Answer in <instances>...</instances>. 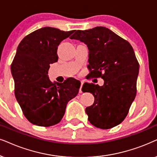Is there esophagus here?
<instances>
[{
    "instance_id": "esophagus-1",
    "label": "esophagus",
    "mask_w": 157,
    "mask_h": 157,
    "mask_svg": "<svg viewBox=\"0 0 157 157\" xmlns=\"http://www.w3.org/2000/svg\"><path fill=\"white\" fill-rule=\"evenodd\" d=\"M83 83V81H81V86H80V89H79V93H82V90H81V88H82Z\"/></svg>"
}]
</instances>
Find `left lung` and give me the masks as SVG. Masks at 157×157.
Here are the masks:
<instances>
[{"label": "left lung", "mask_w": 157, "mask_h": 157, "mask_svg": "<svg viewBox=\"0 0 157 157\" xmlns=\"http://www.w3.org/2000/svg\"><path fill=\"white\" fill-rule=\"evenodd\" d=\"M70 39L86 44L89 74L104 80L101 86L94 83L83 85L84 92L94 97L93 105L86 108L89 121L101 129L119 125L127 116L136 95L139 64L133 48L104 26L77 30Z\"/></svg>", "instance_id": "1"}]
</instances>
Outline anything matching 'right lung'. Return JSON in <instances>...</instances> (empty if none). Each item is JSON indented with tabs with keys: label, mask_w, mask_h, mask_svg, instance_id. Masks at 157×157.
I'll list each match as a JSON object with an SVG mask.
<instances>
[{
	"label": "right lung",
	"mask_w": 157,
	"mask_h": 157,
	"mask_svg": "<svg viewBox=\"0 0 157 157\" xmlns=\"http://www.w3.org/2000/svg\"><path fill=\"white\" fill-rule=\"evenodd\" d=\"M74 32L46 26L28 34L18 46L11 67L14 93L24 116L34 125L58 123L67 103L78 94L79 81L72 78L52 83L48 76L50 64L58 60V45Z\"/></svg>",
	"instance_id": "1"
}]
</instances>
